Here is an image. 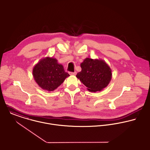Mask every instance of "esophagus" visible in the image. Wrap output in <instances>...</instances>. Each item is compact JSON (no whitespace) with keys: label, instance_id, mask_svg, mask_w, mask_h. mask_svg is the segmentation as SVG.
<instances>
[{"label":"esophagus","instance_id":"obj_1","mask_svg":"<svg viewBox=\"0 0 150 150\" xmlns=\"http://www.w3.org/2000/svg\"><path fill=\"white\" fill-rule=\"evenodd\" d=\"M69 74L71 75H75L76 74V72H69Z\"/></svg>","mask_w":150,"mask_h":150}]
</instances>
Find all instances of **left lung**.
Here are the masks:
<instances>
[{
    "label": "left lung",
    "mask_w": 150,
    "mask_h": 150,
    "mask_svg": "<svg viewBox=\"0 0 150 150\" xmlns=\"http://www.w3.org/2000/svg\"><path fill=\"white\" fill-rule=\"evenodd\" d=\"M82 70L76 78L92 92L101 91L110 83L112 73L106 62L100 59L85 58L81 64Z\"/></svg>",
    "instance_id": "8db88e82"
}]
</instances>
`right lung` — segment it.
<instances>
[{"instance_id":"1","label":"right lung","mask_w":150,"mask_h":150,"mask_svg":"<svg viewBox=\"0 0 150 150\" xmlns=\"http://www.w3.org/2000/svg\"><path fill=\"white\" fill-rule=\"evenodd\" d=\"M35 82L43 90L53 91L59 86L70 75L65 71L63 65L53 57L43 58L33 69Z\"/></svg>"}]
</instances>
